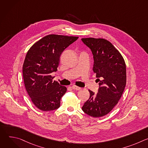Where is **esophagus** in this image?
Listing matches in <instances>:
<instances>
[{"instance_id": "1", "label": "esophagus", "mask_w": 148, "mask_h": 148, "mask_svg": "<svg viewBox=\"0 0 148 148\" xmlns=\"http://www.w3.org/2000/svg\"><path fill=\"white\" fill-rule=\"evenodd\" d=\"M71 87H72L73 89H74V90H81V88H80V87H77V86H73Z\"/></svg>"}]
</instances>
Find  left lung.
Instances as JSON below:
<instances>
[{"mask_svg": "<svg viewBox=\"0 0 148 148\" xmlns=\"http://www.w3.org/2000/svg\"><path fill=\"white\" fill-rule=\"evenodd\" d=\"M81 40L92 53V70L99 86L97 94L88 90L90 98L82 110L91 116L101 117L114 108L123 94L126 81L125 62L121 53L109 41L95 38Z\"/></svg>", "mask_w": 148, "mask_h": 148, "instance_id": "1", "label": "left lung"}]
</instances>
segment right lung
<instances>
[{
  "mask_svg": "<svg viewBox=\"0 0 148 148\" xmlns=\"http://www.w3.org/2000/svg\"><path fill=\"white\" fill-rule=\"evenodd\" d=\"M78 37L50 34L42 38L29 50L23 66L26 91L33 103L43 111H53L60 106L67 88L54 81L50 74L57 71L60 57Z\"/></svg>",
  "mask_w": 148,
  "mask_h": 148,
  "instance_id": "obj_1",
  "label": "right lung"
}]
</instances>
